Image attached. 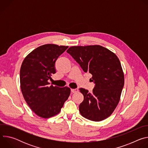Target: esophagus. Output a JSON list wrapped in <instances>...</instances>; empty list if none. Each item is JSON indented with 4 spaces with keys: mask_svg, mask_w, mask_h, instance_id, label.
Masks as SVG:
<instances>
[{
    "mask_svg": "<svg viewBox=\"0 0 148 148\" xmlns=\"http://www.w3.org/2000/svg\"><path fill=\"white\" fill-rule=\"evenodd\" d=\"M71 91L73 93H75L77 92L78 91V90L77 88H75V89H71Z\"/></svg>",
    "mask_w": 148,
    "mask_h": 148,
    "instance_id": "esophagus-1",
    "label": "esophagus"
}]
</instances>
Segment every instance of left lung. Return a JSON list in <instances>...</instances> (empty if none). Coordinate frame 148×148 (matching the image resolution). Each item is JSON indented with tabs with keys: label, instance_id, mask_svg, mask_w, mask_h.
<instances>
[{
	"label": "left lung",
	"instance_id": "left-lung-1",
	"mask_svg": "<svg viewBox=\"0 0 148 148\" xmlns=\"http://www.w3.org/2000/svg\"><path fill=\"white\" fill-rule=\"evenodd\" d=\"M67 52L88 72L95 84L92 93L79 88L84 100L79 105L81 115L92 121L109 117L119 101L124 86V74L120 61L115 53L99 45L73 46Z\"/></svg>",
	"mask_w": 148,
	"mask_h": 148
}]
</instances>
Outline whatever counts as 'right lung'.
<instances>
[{"label": "right lung", "mask_w": 148, "mask_h": 148, "mask_svg": "<svg viewBox=\"0 0 148 148\" xmlns=\"http://www.w3.org/2000/svg\"><path fill=\"white\" fill-rule=\"evenodd\" d=\"M68 46L47 44L41 46L24 59L20 71V88L32 110L38 116L49 118L58 114L70 96L71 90L50 86L56 73L55 62Z\"/></svg>", "instance_id": "1"}]
</instances>
